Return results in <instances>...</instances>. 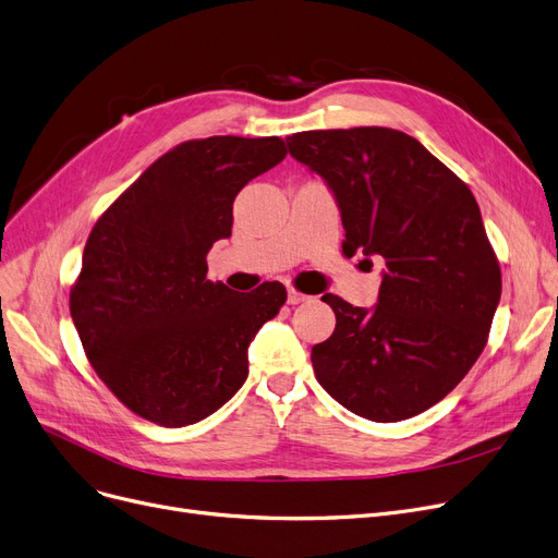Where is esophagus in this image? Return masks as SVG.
Segmentation results:
<instances>
[{
	"label": "esophagus",
	"instance_id": "34e87169",
	"mask_svg": "<svg viewBox=\"0 0 558 558\" xmlns=\"http://www.w3.org/2000/svg\"><path fill=\"white\" fill-rule=\"evenodd\" d=\"M305 301H310L307 294L299 292V289H294V287H289V292H287V303L289 305H299V303H305Z\"/></svg>",
	"mask_w": 558,
	"mask_h": 558
}]
</instances>
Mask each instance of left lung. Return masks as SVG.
I'll return each instance as SVG.
<instances>
[{"instance_id": "left-lung-1", "label": "left lung", "mask_w": 558, "mask_h": 558, "mask_svg": "<svg viewBox=\"0 0 558 558\" xmlns=\"http://www.w3.org/2000/svg\"><path fill=\"white\" fill-rule=\"evenodd\" d=\"M342 211L347 257L385 264L378 305L326 294L335 330L312 347L324 390L372 422L415 417L445 399L488 342L501 271L468 184L390 128L287 136Z\"/></svg>"}]
</instances>
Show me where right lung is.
Listing matches in <instances>:
<instances>
[{
	"mask_svg": "<svg viewBox=\"0 0 558 558\" xmlns=\"http://www.w3.org/2000/svg\"><path fill=\"white\" fill-rule=\"evenodd\" d=\"M284 155L278 136L184 141L93 226L70 314L95 374L138 417L196 424L244 385L248 344L287 289L234 294L207 280V253L232 232L236 193Z\"/></svg>",
	"mask_w": 558,
	"mask_h": 558,
	"instance_id": "add662e5",
	"label": "right lung"
}]
</instances>
